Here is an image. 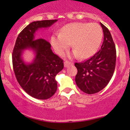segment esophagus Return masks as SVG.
I'll use <instances>...</instances> for the list:
<instances>
[{"label": "esophagus", "instance_id": "esophagus-1", "mask_svg": "<svg viewBox=\"0 0 130 130\" xmlns=\"http://www.w3.org/2000/svg\"><path fill=\"white\" fill-rule=\"evenodd\" d=\"M72 64V62H69V61H66L64 62V67L65 68H67V67L69 66H71Z\"/></svg>", "mask_w": 130, "mask_h": 130}]
</instances>
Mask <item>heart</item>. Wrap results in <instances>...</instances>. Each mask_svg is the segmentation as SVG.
I'll return each instance as SVG.
<instances>
[{"label": "heart", "mask_w": 130, "mask_h": 130, "mask_svg": "<svg viewBox=\"0 0 130 130\" xmlns=\"http://www.w3.org/2000/svg\"><path fill=\"white\" fill-rule=\"evenodd\" d=\"M103 37L101 27L96 23H72L64 26L60 33L51 38V43L58 55H62L72 44L74 56L86 59L94 55Z\"/></svg>", "instance_id": "heart-1"}]
</instances>
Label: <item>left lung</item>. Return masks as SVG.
Listing matches in <instances>:
<instances>
[{"label": "left lung", "instance_id": "obj_1", "mask_svg": "<svg viewBox=\"0 0 130 130\" xmlns=\"http://www.w3.org/2000/svg\"><path fill=\"white\" fill-rule=\"evenodd\" d=\"M104 33L101 50L83 62H75V82L87 94H94L105 88L111 79L116 68V49L108 29L100 23Z\"/></svg>", "mask_w": 130, "mask_h": 130}]
</instances>
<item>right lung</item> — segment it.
Segmentation results:
<instances>
[{
    "instance_id": "add662e5",
    "label": "right lung",
    "mask_w": 130,
    "mask_h": 130,
    "mask_svg": "<svg viewBox=\"0 0 130 130\" xmlns=\"http://www.w3.org/2000/svg\"><path fill=\"white\" fill-rule=\"evenodd\" d=\"M57 21L42 20L30 23L18 35L13 51V68L17 81L27 94L39 100L48 99L56 92L55 77L63 69L64 63L52 52L48 42L43 39H36L34 34L39 29L50 27ZM27 49H32L36 55L30 63H26L22 58Z\"/></svg>"
}]
</instances>
